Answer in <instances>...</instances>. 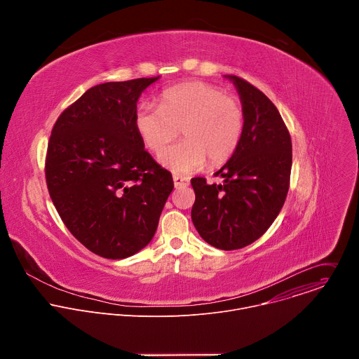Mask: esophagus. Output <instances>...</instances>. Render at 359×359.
<instances>
[{
    "label": "esophagus",
    "mask_w": 359,
    "mask_h": 359,
    "mask_svg": "<svg viewBox=\"0 0 359 359\" xmlns=\"http://www.w3.org/2000/svg\"><path fill=\"white\" fill-rule=\"evenodd\" d=\"M173 182H175V187H176V189H177V187H186V186H189V180H187L186 177H182V176H177V175L173 176Z\"/></svg>",
    "instance_id": "esophagus-1"
}]
</instances>
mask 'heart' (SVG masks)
<instances>
[{
    "label": "heart",
    "instance_id": "obj_1",
    "mask_svg": "<svg viewBox=\"0 0 359 359\" xmlns=\"http://www.w3.org/2000/svg\"><path fill=\"white\" fill-rule=\"evenodd\" d=\"M244 116L238 100L206 82H186L163 90L161 105L149 102L135 114L136 130L144 146L161 153L182 129L184 140L170 146L161 162L175 173L200 170L229 161L241 139Z\"/></svg>",
    "mask_w": 359,
    "mask_h": 359
}]
</instances>
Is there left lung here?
Listing matches in <instances>:
<instances>
[{"label":"left lung","instance_id":"8db88e82","mask_svg":"<svg viewBox=\"0 0 359 359\" xmlns=\"http://www.w3.org/2000/svg\"><path fill=\"white\" fill-rule=\"evenodd\" d=\"M229 78L241 100L243 133L229 162L215 175L222 184L191 179L196 200L191 220L210 245L243 248L260 238L278 216L290 187L292 146L290 132L273 102L255 86Z\"/></svg>","mask_w":359,"mask_h":359}]
</instances>
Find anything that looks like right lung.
Returning <instances> with one entry per match:
<instances>
[{
  "instance_id": "right-lung-1",
  "label": "right lung",
  "mask_w": 359,
  "mask_h": 359,
  "mask_svg": "<svg viewBox=\"0 0 359 359\" xmlns=\"http://www.w3.org/2000/svg\"><path fill=\"white\" fill-rule=\"evenodd\" d=\"M159 78L92 86L50 132L49 196L72 236L100 257L121 260L146 247L173 190L172 173L144 150L135 126L139 96Z\"/></svg>"
}]
</instances>
